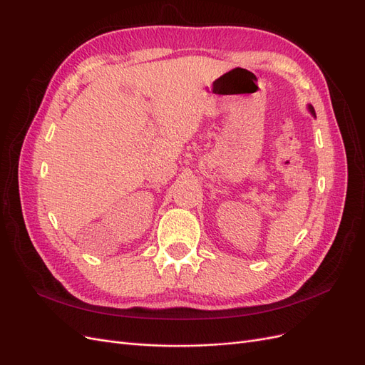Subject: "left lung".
<instances>
[{"mask_svg": "<svg viewBox=\"0 0 365 365\" xmlns=\"http://www.w3.org/2000/svg\"><path fill=\"white\" fill-rule=\"evenodd\" d=\"M307 108H309V111H311V114H312V115H315V109H314V106H312V105H309Z\"/></svg>", "mask_w": 365, "mask_h": 365, "instance_id": "obj_1", "label": "left lung"}]
</instances>
